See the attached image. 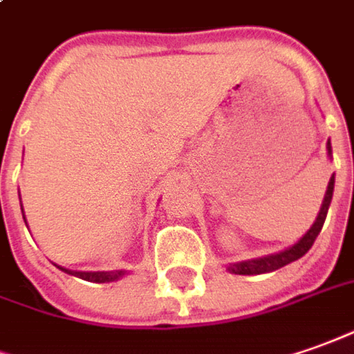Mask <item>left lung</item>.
Returning a JSON list of instances; mask_svg holds the SVG:
<instances>
[{"label":"left lung","mask_w":354,"mask_h":354,"mask_svg":"<svg viewBox=\"0 0 354 354\" xmlns=\"http://www.w3.org/2000/svg\"><path fill=\"white\" fill-rule=\"evenodd\" d=\"M328 151L331 153V145L329 143ZM333 184H335V176H331V180H329L328 192H326V197H324V203H322V209H319V215L316 218V223L312 225V228L298 240L295 246L287 248V250H283L279 254L266 256V258L248 259V261H240V263H230L228 271L234 273V275H259V273H269V271H275L279 268H285L290 261H297L298 258H302L310 248H312L314 240L318 238L319 230H322L324 223H326L329 203H331V196H333Z\"/></svg>","instance_id":"left-lung-1"}]
</instances>
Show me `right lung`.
<instances>
[{
	"label": "right lung",
	"instance_id": "add662e5",
	"mask_svg": "<svg viewBox=\"0 0 354 354\" xmlns=\"http://www.w3.org/2000/svg\"><path fill=\"white\" fill-rule=\"evenodd\" d=\"M62 271H66V273H71V275H77V277L85 279V281H93V283H106V281H116L124 275V271H91V273H86V271H69V269L59 268Z\"/></svg>",
	"mask_w": 354,
	"mask_h": 354
}]
</instances>
